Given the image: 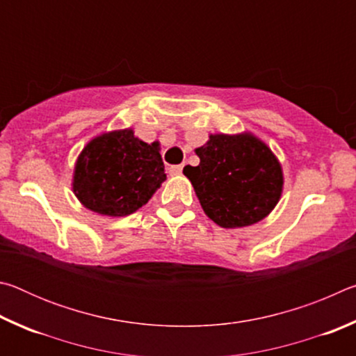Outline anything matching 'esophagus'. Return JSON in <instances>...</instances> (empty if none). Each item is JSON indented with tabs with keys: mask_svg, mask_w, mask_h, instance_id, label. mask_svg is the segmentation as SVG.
Here are the masks:
<instances>
[{
	"mask_svg": "<svg viewBox=\"0 0 356 356\" xmlns=\"http://www.w3.org/2000/svg\"><path fill=\"white\" fill-rule=\"evenodd\" d=\"M182 170H184L182 165H172V166H170V174H172V176H177V174H182Z\"/></svg>",
	"mask_w": 356,
	"mask_h": 356,
	"instance_id": "esophagus-1",
	"label": "esophagus"
}]
</instances>
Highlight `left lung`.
Listing matches in <instances>:
<instances>
[{"instance_id":"1","label":"left lung","mask_w":356,"mask_h":356,"mask_svg":"<svg viewBox=\"0 0 356 356\" xmlns=\"http://www.w3.org/2000/svg\"><path fill=\"white\" fill-rule=\"evenodd\" d=\"M197 166H185L204 212L221 227L264 220L278 204L282 171L267 144L251 134L210 135L196 149Z\"/></svg>"}]
</instances>
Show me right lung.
<instances>
[{
    "label": "right lung",
    "instance_id": "add662e5",
    "mask_svg": "<svg viewBox=\"0 0 356 356\" xmlns=\"http://www.w3.org/2000/svg\"><path fill=\"white\" fill-rule=\"evenodd\" d=\"M159 150V143L138 140L131 129L94 138L75 165L72 185L78 201L100 215L136 212L166 180Z\"/></svg>",
    "mask_w": 356,
    "mask_h": 356
}]
</instances>
